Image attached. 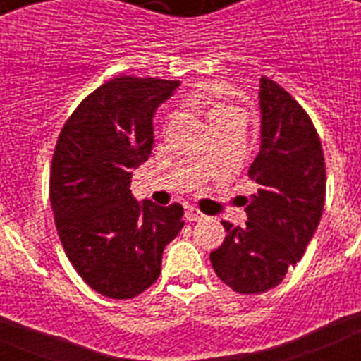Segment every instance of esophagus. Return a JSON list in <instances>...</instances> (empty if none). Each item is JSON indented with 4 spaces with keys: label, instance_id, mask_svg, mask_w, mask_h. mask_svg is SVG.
<instances>
[{
    "label": "esophagus",
    "instance_id": "esophagus-1",
    "mask_svg": "<svg viewBox=\"0 0 361 361\" xmlns=\"http://www.w3.org/2000/svg\"><path fill=\"white\" fill-rule=\"evenodd\" d=\"M206 219V215H204L200 209L193 208V206H188L186 208V220H190V222H199V220H204Z\"/></svg>",
    "mask_w": 361,
    "mask_h": 361
}]
</instances>
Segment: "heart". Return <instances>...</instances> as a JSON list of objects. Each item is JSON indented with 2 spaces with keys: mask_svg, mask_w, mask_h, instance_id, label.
Instances as JSON below:
<instances>
[{
  "mask_svg": "<svg viewBox=\"0 0 361 361\" xmlns=\"http://www.w3.org/2000/svg\"><path fill=\"white\" fill-rule=\"evenodd\" d=\"M229 88L224 85H204L200 86L199 90L193 94V104L202 110H206L208 114L209 123L216 119H224L229 116H240V108L235 103H231L229 99Z\"/></svg>",
  "mask_w": 361,
  "mask_h": 361,
  "instance_id": "obj_1",
  "label": "heart"
}]
</instances>
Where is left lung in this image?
Returning <instances> with one entry per match:
<instances>
[{
	"instance_id": "obj_1",
	"label": "left lung",
	"mask_w": 361,
	"mask_h": 361,
	"mask_svg": "<svg viewBox=\"0 0 361 361\" xmlns=\"http://www.w3.org/2000/svg\"><path fill=\"white\" fill-rule=\"evenodd\" d=\"M260 152L250 166L258 191L247 200V222L226 233L209 260L226 286L240 295L276 288L300 262L320 224L325 161L307 111L269 78L260 79Z\"/></svg>"
}]
</instances>
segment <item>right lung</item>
<instances>
[{
    "label": "right lung",
    "mask_w": 361,
    "mask_h": 361,
    "mask_svg": "<svg viewBox=\"0 0 361 361\" xmlns=\"http://www.w3.org/2000/svg\"><path fill=\"white\" fill-rule=\"evenodd\" d=\"M180 85L119 75L82 99L63 126L50 204L63 250L99 295L128 300L161 275L162 251L184 226L180 204L137 202L133 170L153 148V114Z\"/></svg>",
    "instance_id": "1"
}]
</instances>
